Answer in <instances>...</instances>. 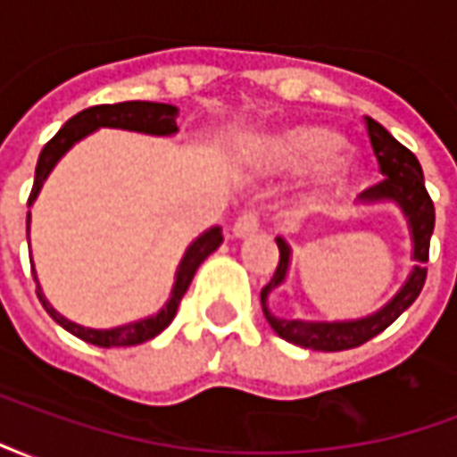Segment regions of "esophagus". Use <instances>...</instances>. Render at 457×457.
Wrapping results in <instances>:
<instances>
[{"label": "esophagus", "mask_w": 457, "mask_h": 457, "mask_svg": "<svg viewBox=\"0 0 457 457\" xmlns=\"http://www.w3.org/2000/svg\"><path fill=\"white\" fill-rule=\"evenodd\" d=\"M259 229V212L257 210H245L237 220H235V225H232V235L235 237H249V235H254Z\"/></svg>", "instance_id": "esophagus-1"}]
</instances>
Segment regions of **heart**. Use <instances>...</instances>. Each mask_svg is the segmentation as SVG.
Here are the masks:
<instances>
[{
	"mask_svg": "<svg viewBox=\"0 0 457 457\" xmlns=\"http://www.w3.org/2000/svg\"><path fill=\"white\" fill-rule=\"evenodd\" d=\"M345 137L323 124H298L264 139L262 156L281 169L318 166V183L330 195L353 188L362 176L360 163L345 154Z\"/></svg>",
	"mask_w": 457,
	"mask_h": 457,
	"instance_id": "b5f03b06",
	"label": "heart"
}]
</instances>
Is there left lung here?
<instances>
[{
    "mask_svg": "<svg viewBox=\"0 0 457 457\" xmlns=\"http://www.w3.org/2000/svg\"><path fill=\"white\" fill-rule=\"evenodd\" d=\"M364 127H367V134H370V144H372L384 180L372 186V188L362 190L360 200H367V203L394 200L403 210V215L409 220V229H411L413 259L419 264L411 269V274L406 278L402 291L372 316L360 318V320H337V323L288 320V318H278L269 311V294L284 284L288 271V259H291L288 245L281 237H277L278 264L271 281L262 288V311L267 316L269 326L274 328V333L278 337H284L287 343L298 345V347L320 350V353H340V350L360 347V345L372 340L374 336H379L382 330L392 326L394 320L419 298L423 284H426V267L423 264L428 262L436 210H433V200L428 195V190H426V183H423L421 163L403 144L394 139L379 121H374L372 117H364Z\"/></svg>",
    "mask_w": 457,
    "mask_h": 457,
    "instance_id": "1",
    "label": "left lung"
}]
</instances>
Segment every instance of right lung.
Returning <instances> with one entry per match:
<instances>
[{
    "label": "right lung",
    "mask_w": 457,
    "mask_h": 457,
    "mask_svg": "<svg viewBox=\"0 0 457 457\" xmlns=\"http://www.w3.org/2000/svg\"><path fill=\"white\" fill-rule=\"evenodd\" d=\"M176 114L179 110L173 104L163 103H141V100H131V103H117V104H95V107H87L83 112H78L75 117L65 121L63 127L58 129L54 139L48 141L38 156V163H36V176H34V188H31V195H29V205L34 203L38 190L44 186V180L48 179V173L54 170V166L58 163V159L63 156L65 151L73 146L75 141H80L83 137H87L90 131L100 129V127H114V129H129V131H141V134H154V137H170L176 134L179 127H176ZM29 220H31V212L26 218V232H29ZM222 245V232L220 228H212L208 232H203L180 259L179 271H176V284H173V291H170V298L166 301V306L161 308L156 316L144 318L139 323H129V326L110 328V330H95V328H83L63 318L58 311H55L48 301L41 294V287H38V298L44 303L46 313L54 318L58 326H63L68 333H73L75 337H80L85 343L97 345V347H129V345L146 343L151 337H156L161 330H166L170 326V320L179 311V303L183 294L188 291L190 281L195 277L198 267L205 262V259L215 252V249ZM31 257V252H29ZM34 271V269H31ZM36 278V277H34Z\"/></svg>",
    "instance_id": "obj_1"
}]
</instances>
